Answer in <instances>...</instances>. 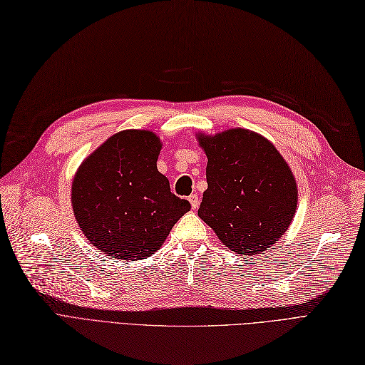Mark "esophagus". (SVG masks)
<instances>
[{"instance_id":"obj_1","label":"esophagus","mask_w":365,"mask_h":365,"mask_svg":"<svg viewBox=\"0 0 365 365\" xmlns=\"http://www.w3.org/2000/svg\"><path fill=\"white\" fill-rule=\"evenodd\" d=\"M187 200H190V203H191V207H192V209H197V207H198L200 198H198L197 194H191L190 197H187Z\"/></svg>"}]
</instances>
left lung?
I'll use <instances>...</instances> for the list:
<instances>
[{
	"mask_svg": "<svg viewBox=\"0 0 365 365\" xmlns=\"http://www.w3.org/2000/svg\"><path fill=\"white\" fill-rule=\"evenodd\" d=\"M207 156V190L198 217L238 255L268 250L297 209V183L288 163L264 136L230 128L197 135Z\"/></svg>",
	"mask_w": 365,
	"mask_h": 365,
	"instance_id": "8db88e82",
	"label": "left lung"
}]
</instances>
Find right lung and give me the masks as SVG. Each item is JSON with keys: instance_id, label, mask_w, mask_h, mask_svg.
Masks as SVG:
<instances>
[{"instance_id": "right-lung-1", "label": "right lung", "mask_w": 365, "mask_h": 365, "mask_svg": "<svg viewBox=\"0 0 365 365\" xmlns=\"http://www.w3.org/2000/svg\"><path fill=\"white\" fill-rule=\"evenodd\" d=\"M160 139L148 130L110 136L78 167L71 203L85 237L108 256L140 261L160 249L191 205L158 171Z\"/></svg>"}]
</instances>
